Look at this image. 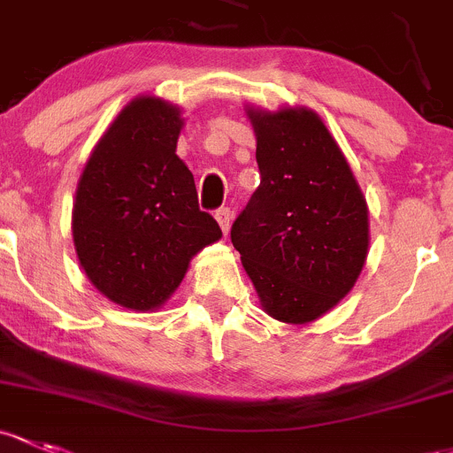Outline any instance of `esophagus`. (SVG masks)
<instances>
[{
	"mask_svg": "<svg viewBox=\"0 0 453 453\" xmlns=\"http://www.w3.org/2000/svg\"><path fill=\"white\" fill-rule=\"evenodd\" d=\"M214 219H217L219 226H221L223 234H227V232H230V223H232V211H230V208H219V211L214 212Z\"/></svg>",
	"mask_w": 453,
	"mask_h": 453,
	"instance_id": "34e87169",
	"label": "esophagus"
}]
</instances>
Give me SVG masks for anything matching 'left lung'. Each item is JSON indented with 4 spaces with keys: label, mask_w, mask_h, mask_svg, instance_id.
<instances>
[{
    "label": "left lung",
    "mask_w": 453,
    "mask_h": 453,
    "mask_svg": "<svg viewBox=\"0 0 453 453\" xmlns=\"http://www.w3.org/2000/svg\"><path fill=\"white\" fill-rule=\"evenodd\" d=\"M260 187L232 223V245L265 312L311 323L358 280L369 251V211L358 182L308 108H247Z\"/></svg>",
    "instance_id": "obj_1"
}]
</instances>
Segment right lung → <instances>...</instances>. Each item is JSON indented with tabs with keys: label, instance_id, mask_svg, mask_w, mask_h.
<instances>
[{
	"label": "right lung",
	"instance_id": "obj_1",
	"mask_svg": "<svg viewBox=\"0 0 453 453\" xmlns=\"http://www.w3.org/2000/svg\"><path fill=\"white\" fill-rule=\"evenodd\" d=\"M182 126L173 104L132 99L95 145L75 190L71 230L80 265L99 293L130 311L163 306L190 258L221 239L175 154Z\"/></svg>",
	"mask_w": 453,
	"mask_h": 453
}]
</instances>
